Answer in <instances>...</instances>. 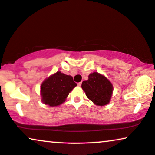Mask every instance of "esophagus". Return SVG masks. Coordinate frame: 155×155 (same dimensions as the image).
Wrapping results in <instances>:
<instances>
[{
	"label": "esophagus",
	"instance_id": "34e87169",
	"mask_svg": "<svg viewBox=\"0 0 155 155\" xmlns=\"http://www.w3.org/2000/svg\"><path fill=\"white\" fill-rule=\"evenodd\" d=\"M81 86V82H79V83H78V86Z\"/></svg>",
	"mask_w": 155,
	"mask_h": 155
}]
</instances>
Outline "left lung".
Segmentation results:
<instances>
[{
    "label": "left lung",
    "instance_id": "8db88e82",
    "mask_svg": "<svg viewBox=\"0 0 155 155\" xmlns=\"http://www.w3.org/2000/svg\"><path fill=\"white\" fill-rule=\"evenodd\" d=\"M81 88L87 98L96 106H104L110 101L113 84L103 74L98 72L90 74L88 79L82 82Z\"/></svg>",
    "mask_w": 155,
    "mask_h": 155
}]
</instances>
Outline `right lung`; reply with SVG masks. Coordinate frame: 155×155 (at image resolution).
Returning a JSON list of instances; mask_svg holds the SVG:
<instances>
[{
    "label": "right lung",
    "mask_w": 155,
    "mask_h": 155,
    "mask_svg": "<svg viewBox=\"0 0 155 155\" xmlns=\"http://www.w3.org/2000/svg\"><path fill=\"white\" fill-rule=\"evenodd\" d=\"M77 86L70 75L60 71L51 74L41 84V101L50 107L58 106L65 102L69 93Z\"/></svg>",
    "instance_id": "add662e5"
}]
</instances>
